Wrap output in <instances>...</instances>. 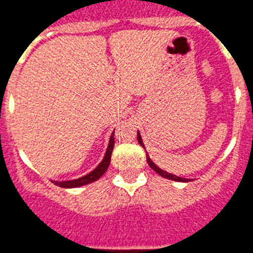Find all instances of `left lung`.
<instances>
[{"label": "left lung", "mask_w": 253, "mask_h": 253, "mask_svg": "<svg viewBox=\"0 0 253 253\" xmlns=\"http://www.w3.org/2000/svg\"><path fill=\"white\" fill-rule=\"evenodd\" d=\"M137 137H138V143H139L140 146H142L143 148H144V144H143V140H142V137H140V133H139V130H138ZM147 162H148L149 167H151V169H153V171H156V172H157L158 175H160V176H162V177H165V178H169V180H173V181H180V182H187V181H190V178L178 177V176H176V175H172V173H169V172L163 171L162 169H160V167H158L157 165H156V163H154L153 161L151 160V158H149V156H148V154H147Z\"/></svg>", "instance_id": "1"}]
</instances>
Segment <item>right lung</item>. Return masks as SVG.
Here are the masks:
<instances>
[{"mask_svg":"<svg viewBox=\"0 0 253 253\" xmlns=\"http://www.w3.org/2000/svg\"><path fill=\"white\" fill-rule=\"evenodd\" d=\"M114 149V133L111 134L110 140H109V146H107L106 152H105V156L102 158L101 162L99 163V166L96 167L93 171H91L90 173H87V175L82 176V177L75 178V180H68V181H53V184H55L57 186L59 187H66V189H73V187H80V186H84V185H88L93 181H97L102 175H104L105 172H106L107 167L110 165L111 161V153H113Z\"/></svg>","mask_w":253,"mask_h":253,"instance_id":"obj_1","label":"right lung"}]
</instances>
